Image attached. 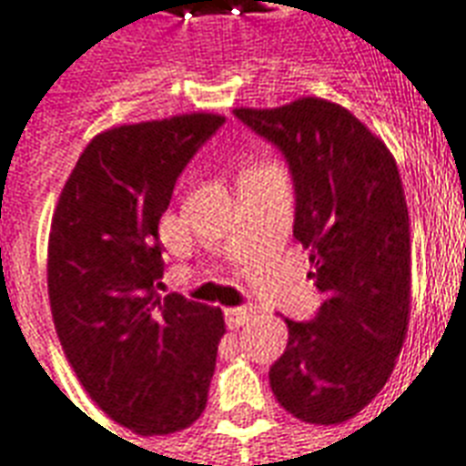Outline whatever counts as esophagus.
Segmentation results:
<instances>
[{"label":"esophagus","mask_w":466,"mask_h":466,"mask_svg":"<svg viewBox=\"0 0 466 466\" xmlns=\"http://www.w3.org/2000/svg\"><path fill=\"white\" fill-rule=\"evenodd\" d=\"M256 318V310L250 308V305H238V308H228L226 310V322H228V328H240V325H246Z\"/></svg>","instance_id":"esophagus-1"}]
</instances>
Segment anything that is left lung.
I'll use <instances>...</instances> for the list:
<instances>
[{"label":"left lung","instance_id":"8db88e82","mask_svg":"<svg viewBox=\"0 0 466 466\" xmlns=\"http://www.w3.org/2000/svg\"><path fill=\"white\" fill-rule=\"evenodd\" d=\"M283 151L295 186L293 236L322 293L310 322L285 318L270 368L275 400L298 420L342 424L395 370L410 325L412 243L402 178L385 141L328 98L233 111Z\"/></svg>","mask_w":466,"mask_h":466}]
</instances>
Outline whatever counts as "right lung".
<instances>
[{
  "label": "right lung",
  "mask_w": 466,
  "mask_h": 466,
  "mask_svg": "<svg viewBox=\"0 0 466 466\" xmlns=\"http://www.w3.org/2000/svg\"><path fill=\"white\" fill-rule=\"evenodd\" d=\"M223 121L193 111L101 131L54 208L46 283L64 355L91 400L141 437L181 432L208 402L223 312L161 298L158 220Z\"/></svg>",
  "instance_id": "add662e5"
}]
</instances>
